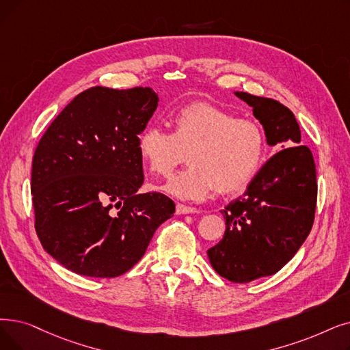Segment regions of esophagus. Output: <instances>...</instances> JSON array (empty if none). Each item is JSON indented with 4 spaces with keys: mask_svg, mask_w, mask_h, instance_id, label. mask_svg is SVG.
Listing matches in <instances>:
<instances>
[{
    "mask_svg": "<svg viewBox=\"0 0 350 350\" xmlns=\"http://www.w3.org/2000/svg\"><path fill=\"white\" fill-rule=\"evenodd\" d=\"M200 210H197L196 207H189V206H185V204H177L176 206V213L177 215H190V213H197Z\"/></svg>",
    "mask_w": 350,
    "mask_h": 350,
    "instance_id": "obj_1",
    "label": "esophagus"
}]
</instances>
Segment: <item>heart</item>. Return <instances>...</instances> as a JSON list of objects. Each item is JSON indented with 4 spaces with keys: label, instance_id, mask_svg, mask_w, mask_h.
Returning <instances> with one entry per match:
<instances>
[{
    "label": "heart",
    "instance_id": "obj_1",
    "mask_svg": "<svg viewBox=\"0 0 350 350\" xmlns=\"http://www.w3.org/2000/svg\"><path fill=\"white\" fill-rule=\"evenodd\" d=\"M173 131L147 127L137 150L151 173L170 174L185 160L190 165L161 187L177 199L200 202L217 189L233 193L256 176L265 154V135L254 121L206 101H194L172 117Z\"/></svg>",
    "mask_w": 350,
    "mask_h": 350
}]
</instances>
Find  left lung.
<instances>
[{
	"label": "left lung",
	"instance_id": "8db88e82",
	"mask_svg": "<svg viewBox=\"0 0 350 350\" xmlns=\"http://www.w3.org/2000/svg\"><path fill=\"white\" fill-rule=\"evenodd\" d=\"M253 109L275 146L245 194L227 204L221 215L226 232L207 250L210 265L234 283H249L278 273L309 236L316 210V165L309 147L301 146L295 114L276 100L236 91Z\"/></svg>",
	"mask_w": 350,
	"mask_h": 350
}]
</instances>
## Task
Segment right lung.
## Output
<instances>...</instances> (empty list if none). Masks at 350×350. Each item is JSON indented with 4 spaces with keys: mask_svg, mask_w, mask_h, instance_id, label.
Listing matches in <instances>:
<instances>
[{
    "mask_svg": "<svg viewBox=\"0 0 350 350\" xmlns=\"http://www.w3.org/2000/svg\"><path fill=\"white\" fill-rule=\"evenodd\" d=\"M157 105L150 87H91L57 116L36 148V232L44 250L77 275H123L174 215L167 196L139 193L137 140Z\"/></svg>",
    "mask_w": 350,
    "mask_h": 350,
    "instance_id": "1",
    "label": "right lung"
}]
</instances>
